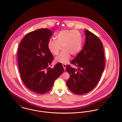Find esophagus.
Wrapping results in <instances>:
<instances>
[{
  "label": "esophagus",
  "mask_w": 122,
  "mask_h": 122,
  "mask_svg": "<svg viewBox=\"0 0 122 122\" xmlns=\"http://www.w3.org/2000/svg\"><path fill=\"white\" fill-rule=\"evenodd\" d=\"M63 66L64 68V70H66V64H63Z\"/></svg>",
  "instance_id": "esophagus-1"
}]
</instances>
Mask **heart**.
<instances>
[{
    "label": "heart",
    "instance_id": "heart-1",
    "mask_svg": "<svg viewBox=\"0 0 122 122\" xmlns=\"http://www.w3.org/2000/svg\"><path fill=\"white\" fill-rule=\"evenodd\" d=\"M56 38L49 41L48 47L52 54L57 55L63 47V51L56 58L57 62L66 63L70 58L71 54L76 55L81 50L82 37L77 30H61L56 34Z\"/></svg>",
    "mask_w": 122,
    "mask_h": 122
}]
</instances>
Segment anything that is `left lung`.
Instances as JSON below:
<instances>
[{
	"label": "left lung",
	"mask_w": 122,
	"mask_h": 122,
	"mask_svg": "<svg viewBox=\"0 0 122 122\" xmlns=\"http://www.w3.org/2000/svg\"><path fill=\"white\" fill-rule=\"evenodd\" d=\"M86 41L82 50L70 63L78 67L66 66L70 74L66 84L72 93L84 95L92 90L101 78L105 67L104 49L100 39L85 29Z\"/></svg>",
	"instance_id": "8db88e82"
}]
</instances>
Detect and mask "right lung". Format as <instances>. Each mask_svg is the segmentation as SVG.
Returning <instances> with one entry per match:
<instances>
[{"instance_id":"obj_1","label":"right lung","mask_w":122,"mask_h":122,"mask_svg":"<svg viewBox=\"0 0 122 122\" xmlns=\"http://www.w3.org/2000/svg\"><path fill=\"white\" fill-rule=\"evenodd\" d=\"M52 33L47 28L30 32L21 41L18 50L21 78L28 89L38 94L50 91L64 70L61 63L53 68L49 67L54 58L48 47Z\"/></svg>"}]
</instances>
